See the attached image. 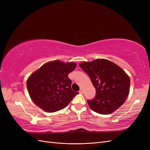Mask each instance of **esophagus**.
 Wrapping results in <instances>:
<instances>
[{
	"instance_id": "1",
	"label": "esophagus",
	"mask_w": 150,
	"mask_h": 150,
	"mask_svg": "<svg viewBox=\"0 0 150 150\" xmlns=\"http://www.w3.org/2000/svg\"><path fill=\"white\" fill-rule=\"evenodd\" d=\"M79 92V93H81V94H83V93H84V91H83V89H80Z\"/></svg>"
}]
</instances>
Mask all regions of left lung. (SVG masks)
Wrapping results in <instances>:
<instances>
[{
  "instance_id": "left-lung-1",
  "label": "left lung",
  "mask_w": 150,
  "mask_h": 150,
  "mask_svg": "<svg viewBox=\"0 0 150 150\" xmlns=\"http://www.w3.org/2000/svg\"><path fill=\"white\" fill-rule=\"evenodd\" d=\"M96 89V96L87 100L90 108L99 114L114 112L123 104L129 93V76L112 62L98 59L79 64Z\"/></svg>"
}]
</instances>
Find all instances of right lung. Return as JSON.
<instances>
[{
    "label": "right lung",
    "instance_id": "right-lung-1",
    "mask_svg": "<svg viewBox=\"0 0 150 150\" xmlns=\"http://www.w3.org/2000/svg\"><path fill=\"white\" fill-rule=\"evenodd\" d=\"M76 67L74 62L52 61L44 64L32 74L27 88L33 102L47 112L61 110L69 104L78 92L71 89L69 72Z\"/></svg>",
    "mask_w": 150,
    "mask_h": 150
}]
</instances>
